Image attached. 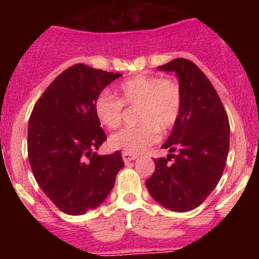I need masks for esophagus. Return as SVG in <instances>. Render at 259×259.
Listing matches in <instances>:
<instances>
[{
	"instance_id": "1",
	"label": "esophagus",
	"mask_w": 259,
	"mask_h": 259,
	"mask_svg": "<svg viewBox=\"0 0 259 259\" xmlns=\"http://www.w3.org/2000/svg\"><path fill=\"white\" fill-rule=\"evenodd\" d=\"M122 158H123V161L124 162H131V161H135L137 158L136 154H130V153H122Z\"/></svg>"
}]
</instances>
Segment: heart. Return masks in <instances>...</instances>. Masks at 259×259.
Returning <instances> with one entry per match:
<instances>
[{
    "label": "heart",
    "instance_id": "heart-1",
    "mask_svg": "<svg viewBox=\"0 0 259 259\" xmlns=\"http://www.w3.org/2000/svg\"><path fill=\"white\" fill-rule=\"evenodd\" d=\"M116 97L109 93L98 95L95 114L102 125L116 128L122 123L123 105L139 106L136 127H125L111 135L109 144L113 149L130 154L143 153L175 125L183 107L180 85L172 79L139 75L123 81L116 88Z\"/></svg>",
    "mask_w": 259,
    "mask_h": 259
}]
</instances>
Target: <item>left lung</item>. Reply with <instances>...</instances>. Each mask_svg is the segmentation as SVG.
<instances>
[{
    "instance_id": "obj_1",
    "label": "left lung",
    "mask_w": 259,
    "mask_h": 259,
    "mask_svg": "<svg viewBox=\"0 0 259 259\" xmlns=\"http://www.w3.org/2000/svg\"><path fill=\"white\" fill-rule=\"evenodd\" d=\"M158 70L178 75L183 107L162 145L171 154L155 159L145 185L162 206L189 211L200 206L221 180L230 149V123L218 93L193 62L176 58Z\"/></svg>"
}]
</instances>
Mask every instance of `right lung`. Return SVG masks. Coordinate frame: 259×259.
<instances>
[{
    "label": "right lung",
    "mask_w": 259,
    "mask_h": 259,
    "mask_svg": "<svg viewBox=\"0 0 259 259\" xmlns=\"http://www.w3.org/2000/svg\"><path fill=\"white\" fill-rule=\"evenodd\" d=\"M119 76L77 63L53 80L32 110V172L42 192L68 215L85 214L101 205L124 166L119 150L107 155L95 152L106 140L95 101Z\"/></svg>",
    "instance_id": "add662e5"
}]
</instances>
